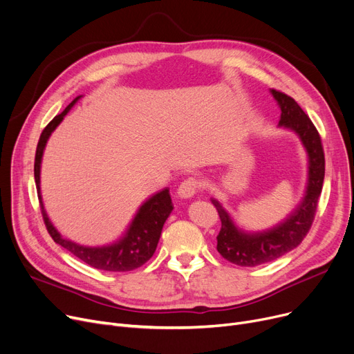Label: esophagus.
<instances>
[{
	"label": "esophagus",
	"mask_w": 354,
	"mask_h": 354,
	"mask_svg": "<svg viewBox=\"0 0 354 354\" xmlns=\"http://www.w3.org/2000/svg\"><path fill=\"white\" fill-rule=\"evenodd\" d=\"M201 188V182L195 178H188L187 180H183L180 183V187L178 188V196L180 199H188L192 198Z\"/></svg>",
	"instance_id": "obj_1"
}]
</instances>
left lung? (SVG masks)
<instances>
[{"instance_id":"left-lung-1","label":"left lung","mask_w":354,"mask_h":354,"mask_svg":"<svg viewBox=\"0 0 354 354\" xmlns=\"http://www.w3.org/2000/svg\"><path fill=\"white\" fill-rule=\"evenodd\" d=\"M271 95L281 109L278 126L292 130L306 147L308 156L307 187L297 208L280 224L261 232H247L238 228L221 202L211 199L221 218L216 250L227 261L241 267L270 263L301 244L314 221L324 180V152L317 129L292 97L274 88Z\"/></svg>"}]
</instances>
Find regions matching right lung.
Listing matches in <instances>:
<instances>
[{
    "instance_id": "obj_1",
    "label": "right lung",
    "mask_w": 354,
    "mask_h": 354,
    "mask_svg": "<svg viewBox=\"0 0 354 354\" xmlns=\"http://www.w3.org/2000/svg\"><path fill=\"white\" fill-rule=\"evenodd\" d=\"M82 96L74 99L60 115L55 116L43 130L40 136L39 145L35 151L34 160V179L37 185V192H39V199L41 205V214L44 218V224L47 227L48 234L54 239L55 244L62 245L73 255L80 258L83 263L90 267H95L103 271H115V272H126L142 267L146 261L152 258L156 251L160 232L167 216L171 215L174 205L169 195V189L165 188L160 192L155 194L142 203V207L138 209L135 218L130 222V225L124 235L118 239L116 243L103 245V247H86L74 243L71 239L64 238L55 227L51 224V221L44 209V203L40 192V169H41V159L44 153V147L47 145L48 138L55 130L64 116L68 113L70 109L77 103Z\"/></svg>"
}]
</instances>
